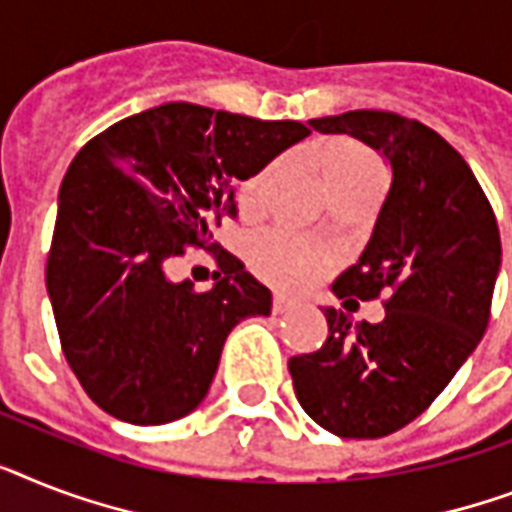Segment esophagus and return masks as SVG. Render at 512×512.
Returning a JSON list of instances; mask_svg holds the SVG:
<instances>
[{
	"mask_svg": "<svg viewBox=\"0 0 512 512\" xmlns=\"http://www.w3.org/2000/svg\"><path fill=\"white\" fill-rule=\"evenodd\" d=\"M294 307H297V299L286 297V294H276V297H273V313H289Z\"/></svg>",
	"mask_w": 512,
	"mask_h": 512,
	"instance_id": "esophagus-1",
	"label": "esophagus"
}]
</instances>
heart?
<instances>
[{"label":"heart","instance_id":"b5f03b06","mask_svg":"<svg viewBox=\"0 0 512 512\" xmlns=\"http://www.w3.org/2000/svg\"><path fill=\"white\" fill-rule=\"evenodd\" d=\"M318 170H321L323 184L328 194H334L347 186L363 184L373 176H384L381 162L365 149L347 144V141H334L318 152ZM273 168H265L257 178H252L242 191V205L252 207L257 197L263 194L265 181L270 178ZM252 263L257 273L273 281L276 286L286 289H299V286L313 284L315 278L321 276L328 265V257L323 249L315 244L299 239L292 234H268L255 244L252 252Z\"/></svg>","mask_w":512,"mask_h":512}]
</instances>
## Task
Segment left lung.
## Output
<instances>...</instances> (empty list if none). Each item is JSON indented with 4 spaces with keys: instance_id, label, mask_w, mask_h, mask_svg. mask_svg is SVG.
I'll list each match as a JSON object with an SVG mask.
<instances>
[{
    "instance_id": "1",
    "label": "left lung",
    "mask_w": 512,
    "mask_h": 512,
    "mask_svg": "<svg viewBox=\"0 0 512 512\" xmlns=\"http://www.w3.org/2000/svg\"><path fill=\"white\" fill-rule=\"evenodd\" d=\"M310 126L355 136L392 168L363 255L331 286L344 305L384 294L386 315L352 323L326 307V344L292 357L289 373L318 426L378 439L415 421L481 342L502 263L500 228L468 162L418 120L352 110Z\"/></svg>"
}]
</instances>
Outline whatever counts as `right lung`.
I'll use <instances>...</instances> for the list:
<instances>
[{"label": "right lung", "instance_id": "right-lung-1", "mask_svg": "<svg viewBox=\"0 0 512 512\" xmlns=\"http://www.w3.org/2000/svg\"><path fill=\"white\" fill-rule=\"evenodd\" d=\"M310 128L168 102L83 144L60 186L47 292L65 360L112 418L160 426L205 400L226 336L270 313V292L215 252L210 292L170 281L186 247L218 249L247 181Z\"/></svg>", "mask_w": 512, "mask_h": 512}]
</instances>
